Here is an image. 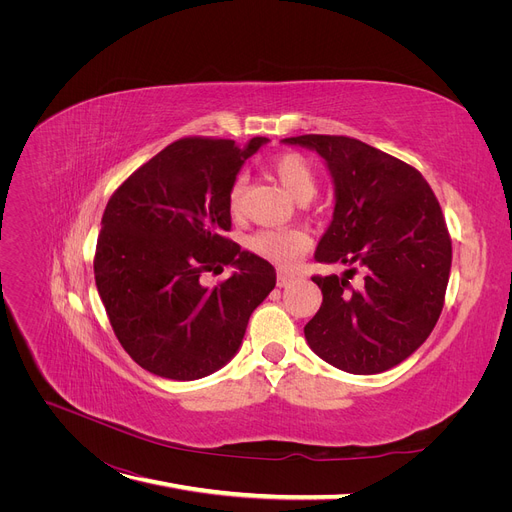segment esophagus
<instances>
[{"mask_svg": "<svg viewBox=\"0 0 512 512\" xmlns=\"http://www.w3.org/2000/svg\"><path fill=\"white\" fill-rule=\"evenodd\" d=\"M294 282V276H290V274H286V272H280L278 274V286L280 288H286L288 284H292Z\"/></svg>", "mask_w": 512, "mask_h": 512, "instance_id": "obj_1", "label": "esophagus"}]
</instances>
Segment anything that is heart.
I'll return each mask as SVG.
<instances>
[{"instance_id":"1","label":"heart","mask_w":512,"mask_h":512,"mask_svg":"<svg viewBox=\"0 0 512 512\" xmlns=\"http://www.w3.org/2000/svg\"><path fill=\"white\" fill-rule=\"evenodd\" d=\"M272 172L286 191L301 203H307L317 193V170L301 153H282L272 161ZM245 184L236 178L228 188V207L238 211L242 205ZM311 247V236L303 230H259L251 236L249 249L280 267H292Z\"/></svg>"}]
</instances>
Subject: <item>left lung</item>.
<instances>
[{"label": "left lung", "mask_w": 512, "mask_h": 512, "mask_svg": "<svg viewBox=\"0 0 512 512\" xmlns=\"http://www.w3.org/2000/svg\"><path fill=\"white\" fill-rule=\"evenodd\" d=\"M334 178V218L315 259L344 276H313L324 301L305 326L313 353L357 373H382L411 357L444 307L452 242L432 186L413 166L363 141L301 134ZM364 280L350 284L359 270Z\"/></svg>", "instance_id": "8db88e82"}]
</instances>
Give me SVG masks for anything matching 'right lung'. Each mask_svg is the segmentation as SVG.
<instances>
[{
    "label": "right lung",
    "instance_id": "right-lung-1",
    "mask_svg": "<svg viewBox=\"0 0 512 512\" xmlns=\"http://www.w3.org/2000/svg\"><path fill=\"white\" fill-rule=\"evenodd\" d=\"M265 143L174 141L105 205L93 259L99 297L124 351L159 378L188 382L224 367L276 286L272 263L224 236L232 226L228 188ZM224 264L235 267L230 279L200 284Z\"/></svg>",
    "mask_w": 512,
    "mask_h": 512
}]
</instances>
